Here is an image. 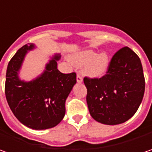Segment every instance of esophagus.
<instances>
[{"mask_svg":"<svg viewBox=\"0 0 152 152\" xmlns=\"http://www.w3.org/2000/svg\"><path fill=\"white\" fill-rule=\"evenodd\" d=\"M82 81H83L82 77H81L79 74H78V75H77V82H78V83H82Z\"/></svg>","mask_w":152,"mask_h":152,"instance_id":"obj_1","label":"esophagus"}]
</instances>
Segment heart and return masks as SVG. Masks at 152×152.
Returning a JSON list of instances; mask_svg holds the SVG:
<instances>
[{"instance_id":"heart-1","label":"heart","mask_w":152,"mask_h":152,"mask_svg":"<svg viewBox=\"0 0 152 152\" xmlns=\"http://www.w3.org/2000/svg\"><path fill=\"white\" fill-rule=\"evenodd\" d=\"M70 61L76 67H83L85 73L93 78L102 77L107 71L109 57L106 52L97 53L93 50L75 52L70 56Z\"/></svg>"}]
</instances>
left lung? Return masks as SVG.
I'll return each mask as SVG.
<instances>
[{"mask_svg": "<svg viewBox=\"0 0 152 152\" xmlns=\"http://www.w3.org/2000/svg\"><path fill=\"white\" fill-rule=\"evenodd\" d=\"M84 83L91 117L107 125L120 124L131 118L145 92L141 61L129 47L113 56L107 75L101 79L85 78Z\"/></svg>", "mask_w": 152, "mask_h": 152, "instance_id": "left-lung-1", "label": "left lung"}]
</instances>
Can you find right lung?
<instances>
[{"label":"right lung","instance_id":"add662e5","mask_svg":"<svg viewBox=\"0 0 152 152\" xmlns=\"http://www.w3.org/2000/svg\"><path fill=\"white\" fill-rule=\"evenodd\" d=\"M36 49L34 44L23 45L9 61L5 93L9 107L23 125L35 130L56 126L63 119L65 102L76 84V73H62L57 69L60 54L50 56L44 71L32 80L20 78L27 54Z\"/></svg>","mask_w":152,"mask_h":152}]
</instances>
